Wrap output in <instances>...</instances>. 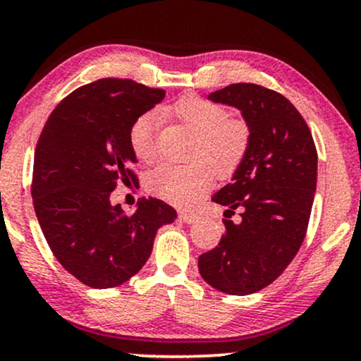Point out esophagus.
<instances>
[{
	"label": "esophagus",
	"instance_id": "obj_1",
	"mask_svg": "<svg viewBox=\"0 0 361 361\" xmlns=\"http://www.w3.org/2000/svg\"><path fill=\"white\" fill-rule=\"evenodd\" d=\"M180 220H183L185 223H193L196 220V213L191 212V209H181Z\"/></svg>",
	"mask_w": 361,
	"mask_h": 361
}]
</instances>
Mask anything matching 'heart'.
I'll return each mask as SVG.
<instances>
[{"label":"heart","instance_id":"1","mask_svg":"<svg viewBox=\"0 0 361 361\" xmlns=\"http://www.w3.org/2000/svg\"><path fill=\"white\" fill-rule=\"evenodd\" d=\"M165 120H175L196 131L188 165L163 163L148 175L147 186L153 195L170 203H188L209 188L213 173L218 178L235 175L248 153L252 130L241 118H231L221 104L196 94H185L161 108ZM157 113L148 111L131 123L130 147L141 163H153L158 157Z\"/></svg>","mask_w":361,"mask_h":361}]
</instances>
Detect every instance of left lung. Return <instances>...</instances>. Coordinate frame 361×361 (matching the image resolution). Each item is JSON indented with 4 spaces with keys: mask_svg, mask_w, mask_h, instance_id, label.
Here are the masks:
<instances>
[{
    "mask_svg": "<svg viewBox=\"0 0 361 361\" xmlns=\"http://www.w3.org/2000/svg\"><path fill=\"white\" fill-rule=\"evenodd\" d=\"M238 108L252 130L248 153L231 183L213 196L228 207L225 235L200 255L203 280L228 295H250L276 280L302 246L317 190L318 154L312 131L283 94L235 83L208 97Z\"/></svg>",
    "mask_w": 361,
    "mask_h": 361,
    "instance_id": "8db88e82",
    "label": "left lung"
}]
</instances>
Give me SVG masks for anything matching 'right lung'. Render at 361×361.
Listing matches in <instances>:
<instances>
[{
  "mask_svg": "<svg viewBox=\"0 0 361 361\" xmlns=\"http://www.w3.org/2000/svg\"><path fill=\"white\" fill-rule=\"evenodd\" d=\"M165 98V91L131 80L103 78L63 98L41 131L31 195L54 258L91 288H113L147 263L161 225L176 209L140 200L133 214L113 207L120 183H138L130 147L131 123Z\"/></svg>",
  "mask_w": 361,
  "mask_h": 361,
  "instance_id": "obj_1",
  "label": "right lung"
}]
</instances>
